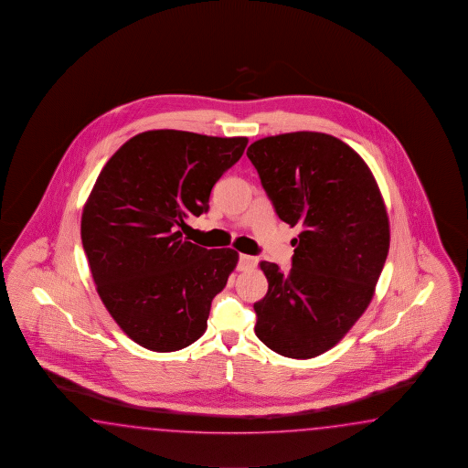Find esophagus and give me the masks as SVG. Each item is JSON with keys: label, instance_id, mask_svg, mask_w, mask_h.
Instances as JSON below:
<instances>
[{"label": "esophagus", "instance_id": "esophagus-1", "mask_svg": "<svg viewBox=\"0 0 468 468\" xmlns=\"http://www.w3.org/2000/svg\"><path fill=\"white\" fill-rule=\"evenodd\" d=\"M255 265H257V259H255V257L239 253V265H237V269H239V271H250V269H253Z\"/></svg>", "mask_w": 468, "mask_h": 468}]
</instances>
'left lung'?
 Segmentation results:
<instances>
[{"label": "left lung", "instance_id": "8db88e82", "mask_svg": "<svg viewBox=\"0 0 468 468\" xmlns=\"http://www.w3.org/2000/svg\"><path fill=\"white\" fill-rule=\"evenodd\" d=\"M247 156L279 218L301 227L291 271L260 261L269 291L253 303L255 334L285 357H315L373 299L389 250L385 201L363 157L334 135H271Z\"/></svg>", "mask_w": 468, "mask_h": 468}]
</instances>
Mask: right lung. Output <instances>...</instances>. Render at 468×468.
<instances>
[{
	"label": "right lung",
	"instance_id": "right-lung-1",
	"mask_svg": "<svg viewBox=\"0 0 468 468\" xmlns=\"http://www.w3.org/2000/svg\"><path fill=\"white\" fill-rule=\"evenodd\" d=\"M247 144V137L147 131L121 145L95 181L83 207V250L105 309L149 351H179L207 331L211 301L239 253L197 247L181 229L208 211L215 183Z\"/></svg>",
	"mask_w": 468,
	"mask_h": 468
}]
</instances>
